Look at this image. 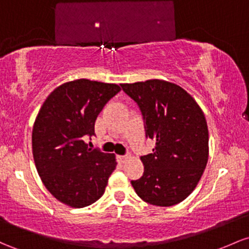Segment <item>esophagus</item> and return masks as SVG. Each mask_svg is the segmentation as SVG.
<instances>
[{"label": "esophagus", "mask_w": 249, "mask_h": 249, "mask_svg": "<svg viewBox=\"0 0 249 249\" xmlns=\"http://www.w3.org/2000/svg\"><path fill=\"white\" fill-rule=\"evenodd\" d=\"M119 160H120V162H122V163H125V162H126V160H129V158H130V156L129 155H124V156H119Z\"/></svg>", "instance_id": "1"}]
</instances>
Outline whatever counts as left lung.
Returning a JSON list of instances; mask_svg holds the SVG:
<instances>
[{
	"instance_id": "8db88e82",
	"label": "left lung",
	"mask_w": 249,
	"mask_h": 249,
	"mask_svg": "<svg viewBox=\"0 0 249 249\" xmlns=\"http://www.w3.org/2000/svg\"><path fill=\"white\" fill-rule=\"evenodd\" d=\"M120 86L137 103L146 138L156 141L152 154L141 157L143 176L131 184L147 203L175 206L193 193L208 162L206 117L176 84L152 79Z\"/></svg>"
}]
</instances>
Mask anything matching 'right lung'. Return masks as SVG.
Listing matches in <instances>:
<instances>
[{
	"instance_id": "obj_1",
	"label": "right lung",
	"mask_w": 249,
	"mask_h": 249,
	"mask_svg": "<svg viewBox=\"0 0 249 249\" xmlns=\"http://www.w3.org/2000/svg\"><path fill=\"white\" fill-rule=\"evenodd\" d=\"M120 91L116 84L87 79L56 87L35 119L32 144L35 166L56 200L83 208L99 200L116 169V156L89 149L98 114Z\"/></svg>"
}]
</instances>
